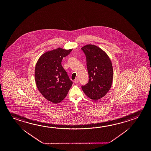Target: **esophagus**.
Listing matches in <instances>:
<instances>
[{"label": "esophagus", "mask_w": 151, "mask_h": 151, "mask_svg": "<svg viewBox=\"0 0 151 151\" xmlns=\"http://www.w3.org/2000/svg\"><path fill=\"white\" fill-rule=\"evenodd\" d=\"M78 78H76V79H75L74 83L75 84L78 83Z\"/></svg>", "instance_id": "esophagus-1"}]
</instances>
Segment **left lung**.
I'll return each instance as SVG.
<instances>
[{"label":"left lung","mask_w":151,"mask_h":151,"mask_svg":"<svg viewBox=\"0 0 151 151\" xmlns=\"http://www.w3.org/2000/svg\"><path fill=\"white\" fill-rule=\"evenodd\" d=\"M86 57L89 81L82 85V90L91 99L97 101L104 97L111 88L113 69L111 60L105 52L93 45L82 47Z\"/></svg>","instance_id":"left-lung-1"}]
</instances>
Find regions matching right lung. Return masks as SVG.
Masks as SVG:
<instances>
[{
  "mask_svg": "<svg viewBox=\"0 0 151 151\" xmlns=\"http://www.w3.org/2000/svg\"><path fill=\"white\" fill-rule=\"evenodd\" d=\"M72 50L58 48L46 52L36 65L35 78L38 89L46 99L55 104L64 99L73 84L62 66L63 58Z\"/></svg>",
  "mask_w": 151,
  "mask_h": 151,
  "instance_id": "add662e5",
  "label": "right lung"
}]
</instances>
